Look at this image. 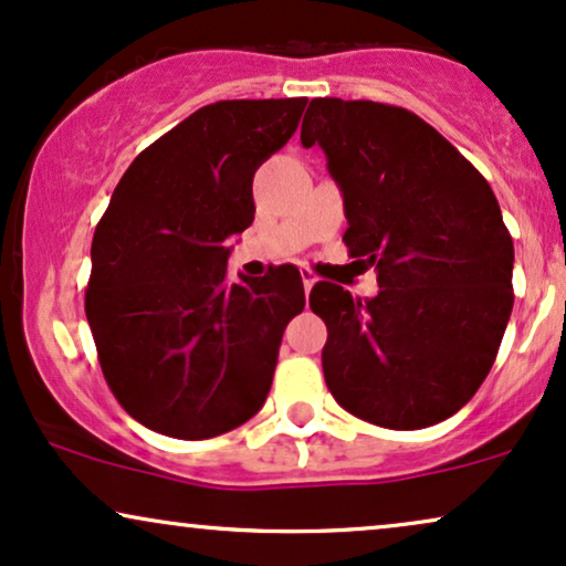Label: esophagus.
<instances>
[{
    "label": "esophagus",
    "instance_id": "obj_1",
    "mask_svg": "<svg viewBox=\"0 0 566 566\" xmlns=\"http://www.w3.org/2000/svg\"><path fill=\"white\" fill-rule=\"evenodd\" d=\"M300 274H303V284H305V292H311L313 290V284L318 282V276L313 274L311 269H300Z\"/></svg>",
    "mask_w": 566,
    "mask_h": 566
}]
</instances>
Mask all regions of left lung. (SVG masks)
I'll return each mask as SVG.
<instances>
[{
	"instance_id": "obj_1",
	"label": "left lung",
	"mask_w": 566,
	"mask_h": 566,
	"mask_svg": "<svg viewBox=\"0 0 566 566\" xmlns=\"http://www.w3.org/2000/svg\"><path fill=\"white\" fill-rule=\"evenodd\" d=\"M300 140L324 148L345 196V245L378 295L318 282L324 378L336 402L384 428L441 423L489 376L510 321L514 245L485 177L402 106L313 98Z\"/></svg>"
}]
</instances>
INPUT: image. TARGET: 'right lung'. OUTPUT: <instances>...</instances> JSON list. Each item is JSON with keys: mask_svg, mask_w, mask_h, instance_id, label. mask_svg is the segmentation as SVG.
Masks as SVG:
<instances>
[{"mask_svg": "<svg viewBox=\"0 0 566 566\" xmlns=\"http://www.w3.org/2000/svg\"><path fill=\"white\" fill-rule=\"evenodd\" d=\"M307 98L192 112L135 161L96 224L85 316L112 395L171 439H211L266 402L279 345L305 307L297 266L227 276V238L253 224V175Z\"/></svg>", "mask_w": 566, "mask_h": 566, "instance_id": "add662e5", "label": "right lung"}]
</instances>
